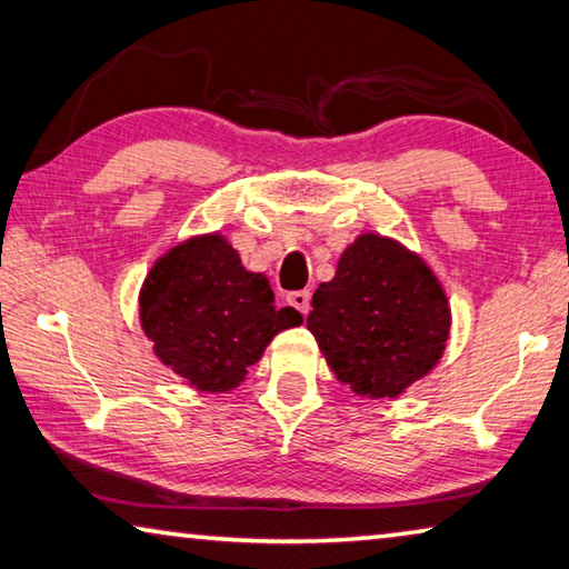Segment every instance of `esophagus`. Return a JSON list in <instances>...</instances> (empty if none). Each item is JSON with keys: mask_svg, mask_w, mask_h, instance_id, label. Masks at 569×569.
<instances>
[{"mask_svg": "<svg viewBox=\"0 0 569 569\" xmlns=\"http://www.w3.org/2000/svg\"><path fill=\"white\" fill-rule=\"evenodd\" d=\"M288 303H291L298 313H308V308H311V293L308 291H293V293H288V298H286Z\"/></svg>", "mask_w": 569, "mask_h": 569, "instance_id": "1", "label": "esophagus"}]
</instances>
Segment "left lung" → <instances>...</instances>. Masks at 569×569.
<instances>
[{
    "instance_id": "8db88e82",
    "label": "left lung",
    "mask_w": 569,
    "mask_h": 569,
    "mask_svg": "<svg viewBox=\"0 0 569 569\" xmlns=\"http://www.w3.org/2000/svg\"><path fill=\"white\" fill-rule=\"evenodd\" d=\"M308 331L341 383L359 397H399L435 369L451 311L437 276L399 240L363 233L313 293Z\"/></svg>"
}]
</instances>
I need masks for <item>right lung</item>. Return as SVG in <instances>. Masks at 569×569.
<instances>
[{
  "label": "right lung",
  "mask_w": 569,
  "mask_h": 569,
  "mask_svg": "<svg viewBox=\"0 0 569 569\" xmlns=\"http://www.w3.org/2000/svg\"><path fill=\"white\" fill-rule=\"evenodd\" d=\"M140 323L152 351L192 389L223 393L246 379L276 333L303 319L278 308L263 273H250L220 233L188 238L150 268Z\"/></svg>",
  "instance_id": "1"
}]
</instances>
